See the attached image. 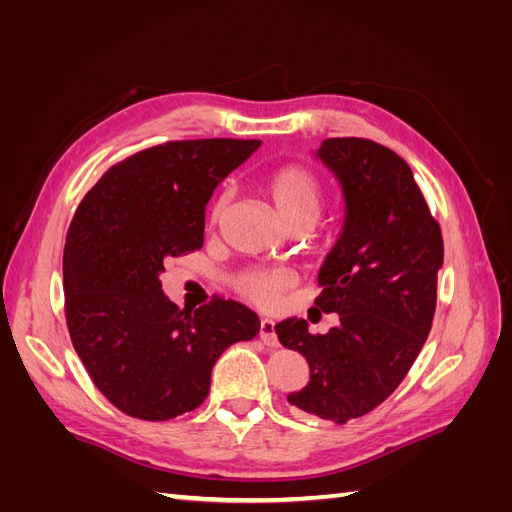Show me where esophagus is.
Here are the masks:
<instances>
[{
	"label": "esophagus",
	"mask_w": 512,
	"mask_h": 512,
	"mask_svg": "<svg viewBox=\"0 0 512 512\" xmlns=\"http://www.w3.org/2000/svg\"><path fill=\"white\" fill-rule=\"evenodd\" d=\"M259 339H262V343L268 345V347H275L277 345L275 321H270V319L259 321Z\"/></svg>",
	"instance_id": "obj_1"
}]
</instances>
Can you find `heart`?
Returning a JSON list of instances; mask_svg holds the SVG:
<instances>
[{
  "label": "heart",
  "instance_id": "heart-1",
  "mask_svg": "<svg viewBox=\"0 0 512 512\" xmlns=\"http://www.w3.org/2000/svg\"><path fill=\"white\" fill-rule=\"evenodd\" d=\"M264 191L281 224L295 220H317L323 204L321 182L314 173L299 165H286L270 171L264 178ZM226 206V193L217 195L211 206V222L220 220ZM288 288V277L279 270L248 273L237 279V290L259 306H275L281 292Z\"/></svg>",
  "mask_w": 512,
  "mask_h": 512
}]
</instances>
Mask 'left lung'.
Wrapping results in <instances>:
<instances>
[{
    "label": "left lung",
    "mask_w": 512,
    "mask_h": 512,
    "mask_svg": "<svg viewBox=\"0 0 512 512\" xmlns=\"http://www.w3.org/2000/svg\"><path fill=\"white\" fill-rule=\"evenodd\" d=\"M339 182L341 231L319 270L314 306L339 323L310 334L308 321L275 325L284 347L310 365L297 409L332 422L361 418L391 396L427 341L444 246L409 165L365 138H328L314 151Z\"/></svg>",
    "instance_id": "left-lung-1"
}]
</instances>
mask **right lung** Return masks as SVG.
I'll return each instance as SVG.
<instances>
[{
	"mask_svg": "<svg viewBox=\"0 0 512 512\" xmlns=\"http://www.w3.org/2000/svg\"><path fill=\"white\" fill-rule=\"evenodd\" d=\"M259 140L158 145L118 162L85 195L63 248L65 319L92 383L127 416L169 420L200 407L228 345L253 339L257 314L211 299L180 310L162 292L169 257L202 248L204 209Z\"/></svg>",
	"mask_w": 512,
	"mask_h": 512,
	"instance_id": "1",
	"label": "right lung"
}]
</instances>
